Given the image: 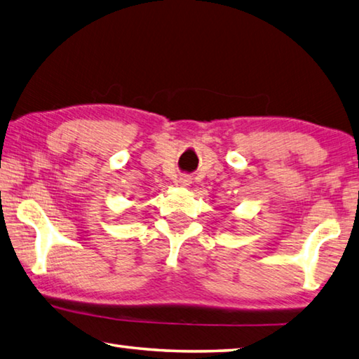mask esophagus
Listing matches in <instances>:
<instances>
[{
	"label": "esophagus",
	"mask_w": 359,
	"mask_h": 359,
	"mask_svg": "<svg viewBox=\"0 0 359 359\" xmlns=\"http://www.w3.org/2000/svg\"><path fill=\"white\" fill-rule=\"evenodd\" d=\"M190 182H191V179L190 177H188V175H180V177H179V185L180 187H188V185H190Z\"/></svg>",
	"instance_id": "esophagus-1"
}]
</instances>
